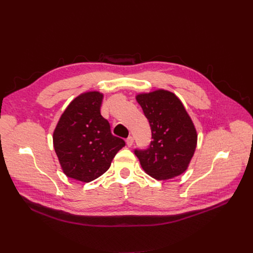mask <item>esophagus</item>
Wrapping results in <instances>:
<instances>
[{
  "instance_id": "1",
  "label": "esophagus",
  "mask_w": 253,
  "mask_h": 253,
  "mask_svg": "<svg viewBox=\"0 0 253 253\" xmlns=\"http://www.w3.org/2000/svg\"><path fill=\"white\" fill-rule=\"evenodd\" d=\"M126 145L128 146V147H130L131 145H133V143H134V138L133 137H127V139L126 140Z\"/></svg>"
}]
</instances>
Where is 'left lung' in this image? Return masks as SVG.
Returning <instances> with one entry per match:
<instances>
[{"instance_id":"left-lung-1","label":"left lung","mask_w":253,"mask_h":253,"mask_svg":"<svg viewBox=\"0 0 253 253\" xmlns=\"http://www.w3.org/2000/svg\"><path fill=\"white\" fill-rule=\"evenodd\" d=\"M136 100L152 134L149 148L135 150L143 170L156 180L183 174L195 154L198 134L182 102L165 89L138 93Z\"/></svg>"}]
</instances>
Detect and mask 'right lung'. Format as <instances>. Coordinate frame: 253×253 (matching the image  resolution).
<instances>
[{
  "label": "right lung",
  "instance_id": "add662e5",
  "mask_svg": "<svg viewBox=\"0 0 253 253\" xmlns=\"http://www.w3.org/2000/svg\"><path fill=\"white\" fill-rule=\"evenodd\" d=\"M104 94L86 91L72 101L53 131V147L63 172L81 182H90L111 166L126 143L111 134L101 115Z\"/></svg>",
  "mask_w": 253,
  "mask_h": 253
}]
</instances>
